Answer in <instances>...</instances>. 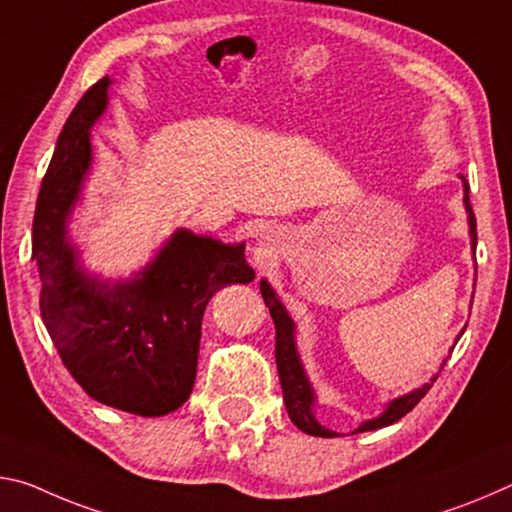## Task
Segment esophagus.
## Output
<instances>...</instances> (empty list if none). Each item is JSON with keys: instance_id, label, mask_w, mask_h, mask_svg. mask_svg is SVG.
<instances>
[{"instance_id": "esophagus-1", "label": "esophagus", "mask_w": 512, "mask_h": 512, "mask_svg": "<svg viewBox=\"0 0 512 512\" xmlns=\"http://www.w3.org/2000/svg\"><path fill=\"white\" fill-rule=\"evenodd\" d=\"M251 236H254V245H256V251H267L270 249V245H272V229L270 226H256L254 229V233H251Z\"/></svg>"}]
</instances>
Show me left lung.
Returning a JSON list of instances; mask_svg holds the SVG:
<instances>
[{"label": "left lung", "mask_w": 512, "mask_h": 512, "mask_svg": "<svg viewBox=\"0 0 512 512\" xmlns=\"http://www.w3.org/2000/svg\"><path fill=\"white\" fill-rule=\"evenodd\" d=\"M460 179H463V188H465L463 206H465V213H467L469 240H472V254H476V220H474L472 206H469V186H467L465 177H460ZM261 292H263L265 304L270 306V315H272L274 326H276V370H279V381H281V388H283V401H286V410H288L292 424H295L299 431H304L308 435H317V438H338V433L326 429V426L317 422V417H315L317 395H315L313 383L308 381L304 363H301V358H299L297 338H295V331H297L295 322H292V317L288 315L286 306L281 304L279 295H276L274 288L265 279H261ZM463 333L465 331L458 333L456 342L460 340V335H463ZM451 349H454V347H451ZM445 363H447V358L442 360L440 370L445 367ZM435 379H438V374L433 376L431 383H424L422 388H415V390L406 392V395L392 399L379 417H372V420L360 422L354 429V433L376 431V429H383V426H390V424L399 422L401 417L410 413V410L420 404V399L431 390V385H433Z\"/></svg>", "instance_id": "8db88e82"}]
</instances>
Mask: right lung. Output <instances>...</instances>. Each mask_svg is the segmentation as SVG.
I'll return each mask as SVG.
<instances>
[{
    "mask_svg": "<svg viewBox=\"0 0 512 512\" xmlns=\"http://www.w3.org/2000/svg\"><path fill=\"white\" fill-rule=\"evenodd\" d=\"M111 83L99 79L58 136L36 201L31 258L40 274V315L72 379L99 404L161 417L186 404L195 385L208 301L256 274L245 242L188 229L174 231L129 279L111 281L83 267L70 220L90 177V131L106 113Z\"/></svg>",
    "mask_w": 512,
    "mask_h": 512,
    "instance_id": "right-lung-1",
    "label": "right lung"
}]
</instances>
